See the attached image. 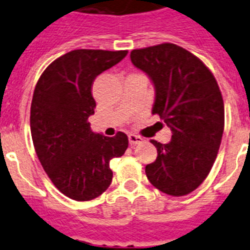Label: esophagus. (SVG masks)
Listing matches in <instances>:
<instances>
[{
	"mask_svg": "<svg viewBox=\"0 0 250 250\" xmlns=\"http://www.w3.org/2000/svg\"><path fill=\"white\" fill-rule=\"evenodd\" d=\"M143 141H144V139L140 138V136L134 135V134H130L129 135V143L131 146H134V145L136 144H140V143H143Z\"/></svg>",
	"mask_w": 250,
	"mask_h": 250,
	"instance_id": "obj_1",
	"label": "esophagus"
}]
</instances>
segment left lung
I'll return each mask as SVG.
<instances>
[{
    "label": "left lung",
    "instance_id": "8db88e82",
    "mask_svg": "<svg viewBox=\"0 0 250 250\" xmlns=\"http://www.w3.org/2000/svg\"><path fill=\"white\" fill-rule=\"evenodd\" d=\"M134 66L149 76L158 114L173 135L167 144L151 140L156 160L145 167L149 182L173 196L191 193L207 178L224 131V103L210 70L174 43L132 50Z\"/></svg>",
    "mask_w": 250,
    "mask_h": 250
}]
</instances>
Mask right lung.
<instances>
[{"instance_id": "add662e5", "label": "right lung", "mask_w": 250, "mask_h": 250, "mask_svg": "<svg viewBox=\"0 0 250 250\" xmlns=\"http://www.w3.org/2000/svg\"><path fill=\"white\" fill-rule=\"evenodd\" d=\"M127 51L74 50L47 66L31 104V135L43 170L55 187L77 202L95 199L110 187V160L124 155L129 140L94 132L92 83Z\"/></svg>"}]
</instances>
